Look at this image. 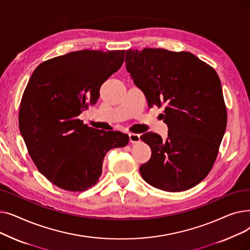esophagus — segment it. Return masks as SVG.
I'll use <instances>...</instances> for the list:
<instances>
[{"label":"esophagus","mask_w":250,"mask_h":250,"mask_svg":"<svg viewBox=\"0 0 250 250\" xmlns=\"http://www.w3.org/2000/svg\"><path fill=\"white\" fill-rule=\"evenodd\" d=\"M128 137H129V142L130 143H139L141 141V138H140L139 134H132V133H130L128 135Z\"/></svg>","instance_id":"esophagus-1"}]
</instances>
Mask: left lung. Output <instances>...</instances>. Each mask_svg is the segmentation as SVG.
<instances>
[{"mask_svg":"<svg viewBox=\"0 0 250 250\" xmlns=\"http://www.w3.org/2000/svg\"><path fill=\"white\" fill-rule=\"evenodd\" d=\"M125 68L149 107L164 104L166 140L146 133L152 155L140 166L144 180L165 191H185L212 169L227 125V111L216 71L188 51L128 49Z\"/></svg>","mask_w":250,"mask_h":250,"instance_id":"left-lung-1","label":"left lung"}]
</instances>
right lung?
<instances>
[{
	"label": "right lung",
	"mask_w": 250,
	"mask_h": 250,
	"mask_svg": "<svg viewBox=\"0 0 250 250\" xmlns=\"http://www.w3.org/2000/svg\"><path fill=\"white\" fill-rule=\"evenodd\" d=\"M125 50H79L41 63L23 93L19 128L38 171L55 186L83 191L102 172L104 156L129 138L79 120L96 103L101 85L122 67Z\"/></svg>",
	"instance_id": "obj_1"
}]
</instances>
